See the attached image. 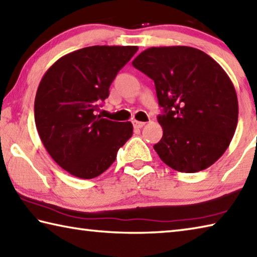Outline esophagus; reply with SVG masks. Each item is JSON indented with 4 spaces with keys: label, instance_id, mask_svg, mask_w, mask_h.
Instances as JSON below:
<instances>
[{
    "label": "esophagus",
    "instance_id": "34e87169",
    "mask_svg": "<svg viewBox=\"0 0 257 257\" xmlns=\"http://www.w3.org/2000/svg\"><path fill=\"white\" fill-rule=\"evenodd\" d=\"M133 123H134V127H135V128H143L144 125H145V123H146V122H143V121L134 120Z\"/></svg>",
    "mask_w": 257,
    "mask_h": 257
}]
</instances>
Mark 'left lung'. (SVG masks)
I'll use <instances>...</instances> for the list:
<instances>
[{"instance_id": "obj_1", "label": "left lung", "mask_w": 257, "mask_h": 257, "mask_svg": "<svg viewBox=\"0 0 257 257\" xmlns=\"http://www.w3.org/2000/svg\"><path fill=\"white\" fill-rule=\"evenodd\" d=\"M133 66L155 83L163 137L154 149L167 166L195 173L229 146L238 121L235 87L209 55L188 46L152 47Z\"/></svg>"}]
</instances>
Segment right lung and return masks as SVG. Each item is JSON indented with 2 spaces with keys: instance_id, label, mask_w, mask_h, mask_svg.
<instances>
[{
  "instance_id": "1",
  "label": "right lung",
  "mask_w": 257,
  "mask_h": 257,
  "mask_svg": "<svg viewBox=\"0 0 257 257\" xmlns=\"http://www.w3.org/2000/svg\"><path fill=\"white\" fill-rule=\"evenodd\" d=\"M137 46H92L54 63L39 83L35 121L46 151L69 174L101 175L133 135V123L102 118L96 111L109 96L116 74Z\"/></svg>"
}]
</instances>
